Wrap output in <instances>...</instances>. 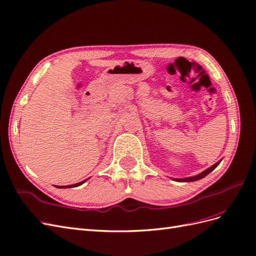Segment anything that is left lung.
Instances as JSON below:
<instances>
[{
	"label": "left lung",
	"mask_w": 256,
	"mask_h": 256,
	"mask_svg": "<svg viewBox=\"0 0 256 256\" xmlns=\"http://www.w3.org/2000/svg\"><path fill=\"white\" fill-rule=\"evenodd\" d=\"M220 162H221V160L216 162V164H214V166H212L210 168H208L207 170H205L204 172L200 173V174H198L196 176H191V177H187V178H180V180H177V182H196V180H200V178H203V177H205L206 175H208L209 173H210L212 170H214L216 166H219Z\"/></svg>",
	"instance_id": "1"
}]
</instances>
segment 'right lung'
<instances>
[{"label":"right lung","mask_w":256,"mask_h":256,"mask_svg":"<svg viewBox=\"0 0 256 256\" xmlns=\"http://www.w3.org/2000/svg\"><path fill=\"white\" fill-rule=\"evenodd\" d=\"M86 180H83V182H78V184H69V186H56V187H58V188H72V187H78V186L82 184L83 182H85Z\"/></svg>","instance_id":"add662e5"}]
</instances>
